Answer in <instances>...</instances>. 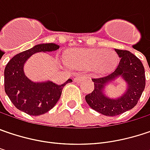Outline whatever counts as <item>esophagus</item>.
<instances>
[{"mask_svg": "<svg viewBox=\"0 0 150 150\" xmlns=\"http://www.w3.org/2000/svg\"><path fill=\"white\" fill-rule=\"evenodd\" d=\"M87 75H81V74H77L76 76L75 77V79H74V81H76V82H78V81H81L83 78H86Z\"/></svg>", "mask_w": 150, "mask_h": 150, "instance_id": "34e87169", "label": "esophagus"}]
</instances>
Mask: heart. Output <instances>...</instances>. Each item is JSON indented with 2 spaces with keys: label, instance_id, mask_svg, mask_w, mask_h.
<instances>
[{
  "label": "heart",
  "instance_id": "1",
  "mask_svg": "<svg viewBox=\"0 0 150 150\" xmlns=\"http://www.w3.org/2000/svg\"><path fill=\"white\" fill-rule=\"evenodd\" d=\"M117 55L113 51L103 49H81L77 50L67 57L68 64L73 68L108 71L117 63Z\"/></svg>",
  "mask_w": 150,
  "mask_h": 150
}]
</instances>
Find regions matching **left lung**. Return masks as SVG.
Instances as JSON below:
<instances>
[{"label":"left lung","instance_id":"obj_1","mask_svg":"<svg viewBox=\"0 0 150 150\" xmlns=\"http://www.w3.org/2000/svg\"><path fill=\"white\" fill-rule=\"evenodd\" d=\"M115 51L120 57L118 66L110 75L92 79L94 90L85 98L93 110L107 116H115L134 108L145 87L144 67L140 59L127 50ZM119 76L128 84L127 91L118 99H110L104 94V88Z\"/></svg>","mask_w":150,"mask_h":150}]
</instances>
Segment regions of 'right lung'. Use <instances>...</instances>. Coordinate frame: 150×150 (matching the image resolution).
Segmentation results:
<instances>
[{"label":"right lung","instance_id":"1","mask_svg":"<svg viewBox=\"0 0 150 150\" xmlns=\"http://www.w3.org/2000/svg\"><path fill=\"white\" fill-rule=\"evenodd\" d=\"M59 48L54 43L39 44L15 55L6 64L4 70L5 92L13 105L30 115H40L52 110L57 103L64 86L52 81L34 82L24 74L23 66L27 59L35 52H53Z\"/></svg>","mask_w":150,"mask_h":150}]
</instances>
